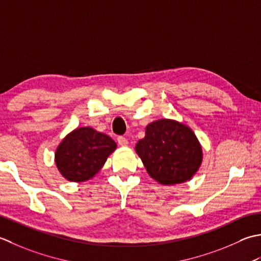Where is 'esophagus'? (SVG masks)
Returning a JSON list of instances; mask_svg holds the SVG:
<instances>
[{"label": "esophagus", "instance_id": "esophagus-1", "mask_svg": "<svg viewBox=\"0 0 261 261\" xmlns=\"http://www.w3.org/2000/svg\"><path fill=\"white\" fill-rule=\"evenodd\" d=\"M117 142H118V144L120 146H126L127 144H128V141H127V138L124 137V136L117 137Z\"/></svg>", "mask_w": 261, "mask_h": 261}]
</instances>
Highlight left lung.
<instances>
[{
    "mask_svg": "<svg viewBox=\"0 0 261 261\" xmlns=\"http://www.w3.org/2000/svg\"><path fill=\"white\" fill-rule=\"evenodd\" d=\"M136 152L148 174L162 185L187 181L201 163V147L189 127L161 119L147 125Z\"/></svg>",
    "mask_w": 261,
    "mask_h": 261,
    "instance_id": "1",
    "label": "left lung"
}]
</instances>
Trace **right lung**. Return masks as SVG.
<instances>
[{"instance_id": "obj_1", "label": "right lung", "mask_w": 261, "mask_h": 261, "mask_svg": "<svg viewBox=\"0 0 261 261\" xmlns=\"http://www.w3.org/2000/svg\"><path fill=\"white\" fill-rule=\"evenodd\" d=\"M116 146L108 135L81 127L68 134L57 147L56 166L70 181H86L99 171Z\"/></svg>"}]
</instances>
